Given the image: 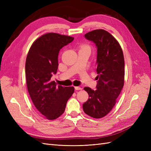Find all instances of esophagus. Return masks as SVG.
Wrapping results in <instances>:
<instances>
[{
  "label": "esophagus",
  "mask_w": 151,
  "mask_h": 151,
  "mask_svg": "<svg viewBox=\"0 0 151 151\" xmlns=\"http://www.w3.org/2000/svg\"><path fill=\"white\" fill-rule=\"evenodd\" d=\"M75 89L76 90H82V89H83V88H81V87H79V86H76Z\"/></svg>",
  "instance_id": "1"
}]
</instances>
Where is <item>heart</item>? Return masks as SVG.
<instances>
[{
  "instance_id": "obj_1",
  "label": "heart",
  "mask_w": 151,
  "mask_h": 151,
  "mask_svg": "<svg viewBox=\"0 0 151 151\" xmlns=\"http://www.w3.org/2000/svg\"><path fill=\"white\" fill-rule=\"evenodd\" d=\"M83 48H89V47L88 46H84Z\"/></svg>"
}]
</instances>
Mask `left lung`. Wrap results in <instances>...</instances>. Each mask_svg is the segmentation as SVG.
Listing matches in <instances>:
<instances>
[{
	"label": "left lung",
	"instance_id": "left-lung-1",
	"mask_svg": "<svg viewBox=\"0 0 151 151\" xmlns=\"http://www.w3.org/2000/svg\"><path fill=\"white\" fill-rule=\"evenodd\" d=\"M97 47L96 90L84 89L89 95L83 110L89 116L101 118L110 112L116 103L125 80V61L120 43L109 32L95 29L85 35Z\"/></svg>",
	"mask_w": 151,
	"mask_h": 151
}]
</instances>
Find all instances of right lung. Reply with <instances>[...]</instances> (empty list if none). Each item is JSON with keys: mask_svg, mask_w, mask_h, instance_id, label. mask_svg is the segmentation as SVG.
<instances>
[{"mask_svg": "<svg viewBox=\"0 0 151 151\" xmlns=\"http://www.w3.org/2000/svg\"><path fill=\"white\" fill-rule=\"evenodd\" d=\"M74 39L70 36L48 33L35 41L27 55L25 73L29 94L38 111L50 120L62 115L68 99L74 92L73 86H57L51 80L57 71L59 51Z\"/></svg>", "mask_w": 151, "mask_h": 151, "instance_id": "add662e5", "label": "right lung"}]
</instances>
